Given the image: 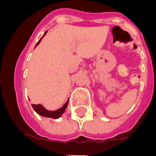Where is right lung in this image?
<instances>
[{"label": "right lung", "mask_w": 156, "mask_h": 156, "mask_svg": "<svg viewBox=\"0 0 156 156\" xmlns=\"http://www.w3.org/2000/svg\"><path fill=\"white\" fill-rule=\"evenodd\" d=\"M46 34H47V31L44 33V35H43V37H44ZM42 38L38 41V43L36 44V45H35V47H36L37 45H39V44H40L41 40H42ZM68 103H69V100H67L66 104H64L61 108L57 109V110H55V111L47 110V109L45 108L43 106L42 104H31V106H32L33 109H34V110H35V111L39 115H40V116H44V117H49V118L58 119L59 117H61V116H62V114L65 112L66 108H67V106H68Z\"/></svg>", "instance_id": "add662e5"}]
</instances>
